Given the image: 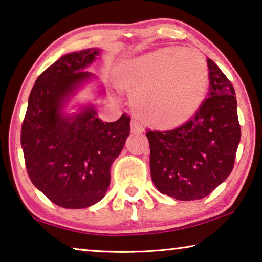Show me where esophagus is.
Masks as SVG:
<instances>
[{
	"label": "esophagus",
	"mask_w": 262,
	"mask_h": 262,
	"mask_svg": "<svg viewBox=\"0 0 262 262\" xmlns=\"http://www.w3.org/2000/svg\"><path fill=\"white\" fill-rule=\"evenodd\" d=\"M131 131L132 132H142L143 125L140 123V119L138 116H134L131 119Z\"/></svg>",
	"instance_id": "esophagus-1"
}]
</instances>
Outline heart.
Segmentation results:
<instances>
[{"label": "heart", "instance_id": "obj_1", "mask_svg": "<svg viewBox=\"0 0 262 262\" xmlns=\"http://www.w3.org/2000/svg\"><path fill=\"white\" fill-rule=\"evenodd\" d=\"M119 82L137 94L139 115L158 126H176L196 113L206 98L209 67L196 49L164 48L124 62Z\"/></svg>", "mask_w": 262, "mask_h": 262}]
</instances>
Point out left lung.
I'll return each instance as SVG.
<instances>
[{
  "instance_id": "left-lung-1",
  "label": "left lung",
  "mask_w": 262,
  "mask_h": 262,
  "mask_svg": "<svg viewBox=\"0 0 262 262\" xmlns=\"http://www.w3.org/2000/svg\"><path fill=\"white\" fill-rule=\"evenodd\" d=\"M209 93L195 116L168 131L147 130L151 178L162 194L203 199L230 175L241 138L234 87L213 60Z\"/></svg>"
}]
</instances>
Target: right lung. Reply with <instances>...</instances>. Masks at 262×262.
<instances>
[{
  "instance_id": "right-lung-1",
  "label": "right lung",
  "mask_w": 262,
  "mask_h": 262,
  "mask_svg": "<svg viewBox=\"0 0 262 262\" xmlns=\"http://www.w3.org/2000/svg\"><path fill=\"white\" fill-rule=\"evenodd\" d=\"M89 48L60 58L39 75L30 91L21 128V146L32 183L56 206L81 209L105 196L112 163L130 135L123 113L104 123L93 106L67 116L63 106L74 90L92 77L84 71L99 55Z\"/></svg>"
}]
</instances>
